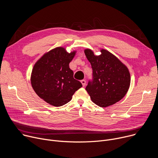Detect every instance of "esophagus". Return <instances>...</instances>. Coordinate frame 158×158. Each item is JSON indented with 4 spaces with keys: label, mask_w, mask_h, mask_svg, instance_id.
Returning <instances> with one entry per match:
<instances>
[{
    "label": "esophagus",
    "mask_w": 158,
    "mask_h": 158,
    "mask_svg": "<svg viewBox=\"0 0 158 158\" xmlns=\"http://www.w3.org/2000/svg\"><path fill=\"white\" fill-rule=\"evenodd\" d=\"M81 84H82V86H83V87H84V86H85V83H86V82H85V80H82V81H81Z\"/></svg>",
    "instance_id": "1"
}]
</instances>
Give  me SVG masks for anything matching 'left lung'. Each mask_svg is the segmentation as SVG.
<instances>
[{
	"label": "left lung",
	"mask_w": 158,
	"mask_h": 158,
	"mask_svg": "<svg viewBox=\"0 0 158 158\" xmlns=\"http://www.w3.org/2000/svg\"><path fill=\"white\" fill-rule=\"evenodd\" d=\"M100 51L101 54L96 56L91 49H84L93 71V81L89 82L85 90L94 104L106 107L124 97L131 76L127 66L116 56L104 49Z\"/></svg>",
	"instance_id": "1"
}]
</instances>
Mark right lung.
Wrapping results in <instances>:
<instances>
[{
    "mask_svg": "<svg viewBox=\"0 0 158 158\" xmlns=\"http://www.w3.org/2000/svg\"><path fill=\"white\" fill-rule=\"evenodd\" d=\"M77 51L67 52L57 47L44 53L35 63L31 75V85L37 95L47 103L59 107L69 102L82 85L74 79L69 63Z\"/></svg>",
    "mask_w": 158,
    "mask_h": 158,
    "instance_id": "add662e5",
    "label": "right lung"
}]
</instances>
